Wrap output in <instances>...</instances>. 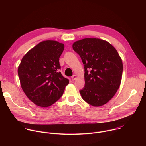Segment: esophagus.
Returning a JSON list of instances; mask_svg holds the SVG:
<instances>
[{"label":"esophagus","mask_w":146,"mask_h":146,"mask_svg":"<svg viewBox=\"0 0 146 146\" xmlns=\"http://www.w3.org/2000/svg\"><path fill=\"white\" fill-rule=\"evenodd\" d=\"M76 78H77V76H76V74L73 75V76L72 77V80H75Z\"/></svg>","instance_id":"34e87169"}]
</instances>
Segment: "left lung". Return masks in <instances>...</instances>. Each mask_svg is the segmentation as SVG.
Masks as SVG:
<instances>
[{
	"label": "left lung",
	"mask_w": 146,
	"mask_h": 146,
	"mask_svg": "<svg viewBox=\"0 0 146 146\" xmlns=\"http://www.w3.org/2000/svg\"><path fill=\"white\" fill-rule=\"evenodd\" d=\"M73 48L84 65L85 86L80 91L82 98L94 107L105 105L120 86L121 58L108 41L98 38L76 41Z\"/></svg>",
	"instance_id": "1"
}]
</instances>
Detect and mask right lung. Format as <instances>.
Segmentation results:
<instances>
[{"label":"right lung","mask_w":146,"mask_h":146,"mask_svg":"<svg viewBox=\"0 0 146 146\" xmlns=\"http://www.w3.org/2000/svg\"><path fill=\"white\" fill-rule=\"evenodd\" d=\"M65 46L55 40H45L31 49L18 68L21 88L36 105L51 106L63 95L69 80L59 72V58Z\"/></svg>","instance_id":"1"}]
</instances>
